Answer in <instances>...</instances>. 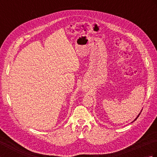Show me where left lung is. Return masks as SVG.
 Instances as JSON below:
<instances>
[{
	"instance_id": "left-lung-1",
	"label": "left lung",
	"mask_w": 157,
	"mask_h": 157,
	"mask_svg": "<svg viewBox=\"0 0 157 157\" xmlns=\"http://www.w3.org/2000/svg\"><path fill=\"white\" fill-rule=\"evenodd\" d=\"M139 115H140V113H139V115H138V116H137V117H136V119H135V120H136V119H137V118H138V117H139Z\"/></svg>"
}]
</instances>
